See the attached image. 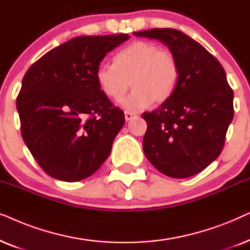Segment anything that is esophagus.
<instances>
[{"label": "esophagus", "instance_id": "obj_1", "mask_svg": "<svg viewBox=\"0 0 250 250\" xmlns=\"http://www.w3.org/2000/svg\"><path fill=\"white\" fill-rule=\"evenodd\" d=\"M134 117H135V114H132V112H129V111H125V121L128 122Z\"/></svg>", "mask_w": 250, "mask_h": 250}]
</instances>
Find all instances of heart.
I'll return each mask as SVG.
<instances>
[{"label":"heart","mask_w":250,"mask_h":250,"mask_svg":"<svg viewBox=\"0 0 250 250\" xmlns=\"http://www.w3.org/2000/svg\"><path fill=\"white\" fill-rule=\"evenodd\" d=\"M179 63L168 51L148 41H135L116 54L115 64L104 62L95 71V80L102 93L114 101L133 90L121 105L138 112L152 101L165 102L170 98L179 81Z\"/></svg>","instance_id":"b5f03b06"}]
</instances>
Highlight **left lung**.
Returning a JSON list of instances; mask_svg holds the SVG:
<instances>
[{
  "label": "left lung",
  "mask_w": 250,
  "mask_h": 250,
  "mask_svg": "<svg viewBox=\"0 0 250 250\" xmlns=\"http://www.w3.org/2000/svg\"><path fill=\"white\" fill-rule=\"evenodd\" d=\"M165 44L179 63V81L168 100L142 117L148 125L143 151L150 163L174 179L198 174L223 149L233 119V91L215 57L173 28L133 33Z\"/></svg>",
  "instance_id": "8db88e82"
}]
</instances>
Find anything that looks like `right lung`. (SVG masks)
I'll use <instances>...</instances> for the list:
<instances>
[{"label": "right lung", "mask_w": 250, "mask_h": 250, "mask_svg": "<svg viewBox=\"0 0 250 250\" xmlns=\"http://www.w3.org/2000/svg\"><path fill=\"white\" fill-rule=\"evenodd\" d=\"M127 34L78 36L40 58L17 98L21 135L44 172L66 182L91 176L110 155L125 123L95 80L105 54Z\"/></svg>", "instance_id": "obj_1"}]
</instances>
